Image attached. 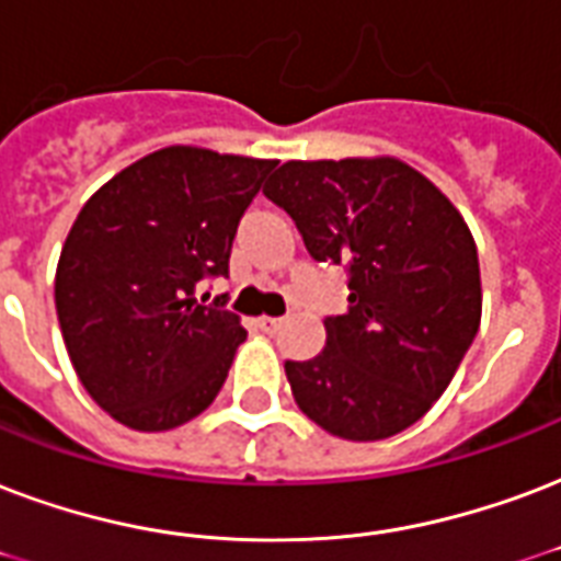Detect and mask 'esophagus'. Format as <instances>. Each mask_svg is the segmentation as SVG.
<instances>
[{
	"label": "esophagus",
	"mask_w": 561,
	"mask_h": 561,
	"mask_svg": "<svg viewBox=\"0 0 561 561\" xmlns=\"http://www.w3.org/2000/svg\"><path fill=\"white\" fill-rule=\"evenodd\" d=\"M282 323H285V318H259V320H255V327L262 329L264 335H273V332H279Z\"/></svg>",
	"instance_id": "obj_1"
}]
</instances>
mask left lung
I'll return each instance as SVG.
<instances>
[{"instance_id": "left-lung-1", "label": "left lung", "mask_w": 561, "mask_h": 561, "mask_svg": "<svg viewBox=\"0 0 561 561\" xmlns=\"http://www.w3.org/2000/svg\"><path fill=\"white\" fill-rule=\"evenodd\" d=\"M264 196L297 226L314 262L347 271V311L327 347L285 362L302 412L347 442L421 421L477 337L480 259L461 214L397 158L288 161Z\"/></svg>"}]
</instances>
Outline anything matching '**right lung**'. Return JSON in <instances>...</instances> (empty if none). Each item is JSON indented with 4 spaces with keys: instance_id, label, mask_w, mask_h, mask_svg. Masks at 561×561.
Wrapping results in <instances>:
<instances>
[{
    "instance_id": "obj_1",
    "label": "right lung",
    "mask_w": 561,
    "mask_h": 561,
    "mask_svg": "<svg viewBox=\"0 0 561 561\" xmlns=\"http://www.w3.org/2000/svg\"><path fill=\"white\" fill-rule=\"evenodd\" d=\"M276 161L170 147L102 185L76 217L55 273L64 344L88 394L128 430L161 433L211 405L247 337L226 294L229 255Z\"/></svg>"
}]
</instances>
